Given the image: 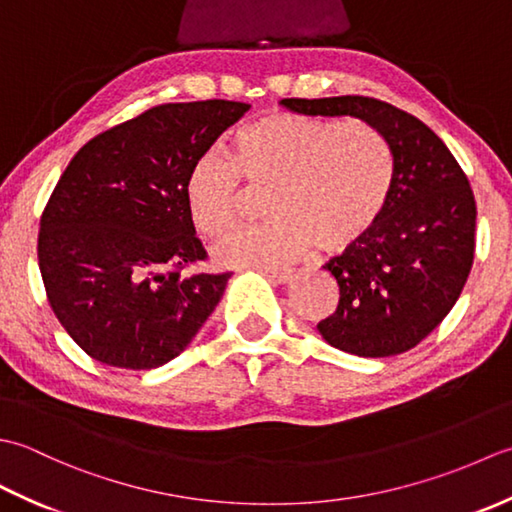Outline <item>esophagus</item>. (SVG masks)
<instances>
[{
  "label": "esophagus",
  "instance_id": "34e87169",
  "mask_svg": "<svg viewBox=\"0 0 512 512\" xmlns=\"http://www.w3.org/2000/svg\"><path fill=\"white\" fill-rule=\"evenodd\" d=\"M260 271H265L271 280H276V283H280V285L291 283L296 276L294 269H285V267H260Z\"/></svg>",
  "mask_w": 512,
  "mask_h": 512
}]
</instances>
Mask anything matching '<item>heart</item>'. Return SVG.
<instances>
[{
    "label": "heart",
    "instance_id": "b5f03b06",
    "mask_svg": "<svg viewBox=\"0 0 512 512\" xmlns=\"http://www.w3.org/2000/svg\"><path fill=\"white\" fill-rule=\"evenodd\" d=\"M265 190L269 221L238 229L216 247L225 265H280L316 243L340 254L380 223L393 194L387 139L364 121L271 112L243 125L234 154L203 152L185 179L194 227L221 238L243 212L245 185Z\"/></svg>",
    "mask_w": 512,
    "mask_h": 512
}]
</instances>
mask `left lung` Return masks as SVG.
I'll use <instances>...</instances> for the list:
<instances>
[{"mask_svg":"<svg viewBox=\"0 0 512 512\" xmlns=\"http://www.w3.org/2000/svg\"><path fill=\"white\" fill-rule=\"evenodd\" d=\"M300 114H351L387 139L395 183L373 232L325 265L340 300L318 322L331 347L362 358L413 349L460 298L475 254V196L444 141L413 114L371 97L283 99Z\"/></svg>","mask_w":512,"mask_h":512,"instance_id":"1","label":"left lung"}]
</instances>
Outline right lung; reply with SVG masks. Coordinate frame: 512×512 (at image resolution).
Returning <instances> with one entry per match:
<instances>
[{"mask_svg":"<svg viewBox=\"0 0 512 512\" xmlns=\"http://www.w3.org/2000/svg\"><path fill=\"white\" fill-rule=\"evenodd\" d=\"M247 110L225 99L161 103L72 156L41 214L37 258L52 311L90 358L161 367L210 318L232 271L183 274L207 258L185 179Z\"/></svg>","mask_w":512,"mask_h":512,"instance_id":"add662e5","label":"right lung"}]
</instances>
